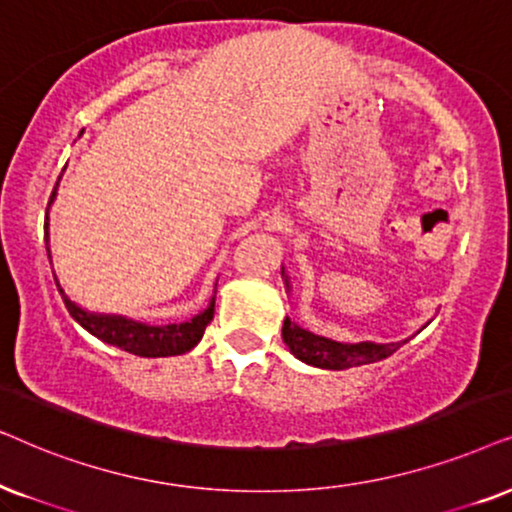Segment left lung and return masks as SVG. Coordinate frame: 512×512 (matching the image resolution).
Instances as JSON below:
<instances>
[{"mask_svg": "<svg viewBox=\"0 0 512 512\" xmlns=\"http://www.w3.org/2000/svg\"><path fill=\"white\" fill-rule=\"evenodd\" d=\"M283 342L288 344L292 356H297L304 363L313 367H323V370H346V367H358L367 363H377L393 356L405 342L398 344H342L332 342V339L318 337L313 332L304 330L290 318L283 320Z\"/></svg>", "mask_w": 512, "mask_h": 512, "instance_id": "1", "label": "left lung"}]
</instances>
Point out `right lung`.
Returning a JSON list of instances; mask_svg holds the SVG:
<instances>
[{
  "instance_id": "add662e5",
  "label": "right lung",
  "mask_w": 512,
  "mask_h": 512,
  "mask_svg": "<svg viewBox=\"0 0 512 512\" xmlns=\"http://www.w3.org/2000/svg\"><path fill=\"white\" fill-rule=\"evenodd\" d=\"M58 187V185H56ZM53 196H56V189H53ZM46 252H49V222H46ZM56 285L63 295V302L70 311V316L77 320V323L84 327V330L91 332L93 337L102 339V342L119 346L133 356H142V358H166V356H180V353L192 351L196 344L201 342L203 332L210 320L215 316V297L210 299L208 309L194 316L187 323H177V325H145V323H135L131 318L124 316H100V313H88L72 302L70 297L65 295V290L60 288L58 278Z\"/></svg>"
}]
</instances>
